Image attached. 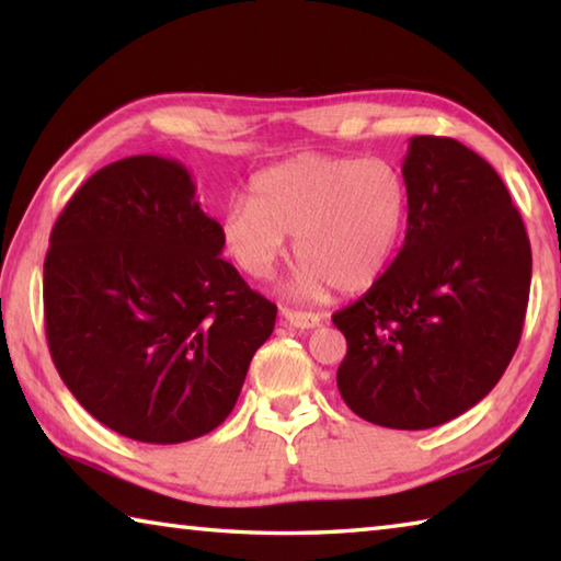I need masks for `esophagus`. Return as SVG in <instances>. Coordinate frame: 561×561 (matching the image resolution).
<instances>
[{
	"instance_id": "obj_1",
	"label": "esophagus",
	"mask_w": 561,
	"mask_h": 561,
	"mask_svg": "<svg viewBox=\"0 0 561 561\" xmlns=\"http://www.w3.org/2000/svg\"><path fill=\"white\" fill-rule=\"evenodd\" d=\"M282 314H284V319L289 321V327H294V329H317L321 324V317L319 314H311V311L284 309Z\"/></svg>"
}]
</instances>
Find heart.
<instances>
[{
    "mask_svg": "<svg viewBox=\"0 0 561 561\" xmlns=\"http://www.w3.org/2000/svg\"><path fill=\"white\" fill-rule=\"evenodd\" d=\"M250 201L227 205L222 244L237 267L267 279L294 237L301 260L289 297L360 291L381 277L408 222V185L383 158L304 153L252 180Z\"/></svg>",
    "mask_w": 561,
    "mask_h": 561,
    "instance_id": "obj_1",
    "label": "heart"
}]
</instances>
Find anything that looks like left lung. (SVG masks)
Returning <instances> with one entry per match:
<instances>
[{
    "label": "left lung",
    "mask_w": 561,
    "mask_h": 561,
    "mask_svg": "<svg viewBox=\"0 0 561 561\" xmlns=\"http://www.w3.org/2000/svg\"><path fill=\"white\" fill-rule=\"evenodd\" d=\"M408 230L398 257L334 314L336 386L368 423L425 431L480 403L515 356L531 282L525 222L488 160L415 136L403 160Z\"/></svg>",
    "instance_id": "1"
}]
</instances>
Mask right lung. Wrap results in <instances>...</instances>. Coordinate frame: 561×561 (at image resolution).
Returning <instances> with one entry per match:
<instances>
[{
    "mask_svg": "<svg viewBox=\"0 0 561 561\" xmlns=\"http://www.w3.org/2000/svg\"><path fill=\"white\" fill-rule=\"evenodd\" d=\"M222 247L170 158L116 160L66 203L44 262L46 341L66 388L106 428L173 445L232 413L277 307Z\"/></svg>",
    "mask_w": 561,
    "mask_h": 561,
    "instance_id": "1",
    "label": "right lung"
}]
</instances>
